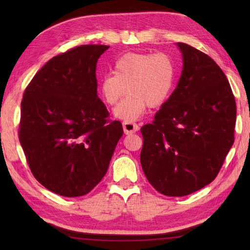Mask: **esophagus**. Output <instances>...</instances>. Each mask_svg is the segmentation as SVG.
Returning <instances> with one entry per match:
<instances>
[{
	"mask_svg": "<svg viewBox=\"0 0 250 250\" xmlns=\"http://www.w3.org/2000/svg\"><path fill=\"white\" fill-rule=\"evenodd\" d=\"M122 126H124V131L125 134H130V133H133V132L139 131L140 126L135 122H132V121H125L124 124H122Z\"/></svg>",
	"mask_w": 250,
	"mask_h": 250,
	"instance_id": "obj_1",
	"label": "esophagus"
}]
</instances>
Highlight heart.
I'll return each mask as SVG.
<instances>
[{
  "label": "heart",
  "instance_id": "1",
  "mask_svg": "<svg viewBox=\"0 0 250 250\" xmlns=\"http://www.w3.org/2000/svg\"><path fill=\"white\" fill-rule=\"evenodd\" d=\"M176 67L167 54L129 52L117 60L114 73H108L100 82L104 102L117 106L115 115L125 121H133L145 113L147 106L156 107L167 101L171 93Z\"/></svg>",
  "mask_w": 250,
  "mask_h": 250
}]
</instances>
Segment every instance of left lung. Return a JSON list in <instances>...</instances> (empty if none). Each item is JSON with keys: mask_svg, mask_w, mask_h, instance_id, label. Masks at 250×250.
I'll return each mask as SVG.
<instances>
[{"mask_svg": "<svg viewBox=\"0 0 250 250\" xmlns=\"http://www.w3.org/2000/svg\"><path fill=\"white\" fill-rule=\"evenodd\" d=\"M184 67L151 124L142 126L141 164L158 192L184 196L210 184L234 143L236 103L225 73L204 52L177 43Z\"/></svg>", "mask_w": 250, "mask_h": 250, "instance_id": "1", "label": "left lung"}]
</instances>
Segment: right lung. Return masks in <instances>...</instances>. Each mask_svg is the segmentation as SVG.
Returning a JSON list of instances; mask_svg holds the SVG:
<instances>
[{
    "label": "right lung",
    "mask_w": 250,
    "mask_h": 250,
    "mask_svg": "<svg viewBox=\"0 0 250 250\" xmlns=\"http://www.w3.org/2000/svg\"><path fill=\"white\" fill-rule=\"evenodd\" d=\"M109 46L82 45L52 58L25 88L18 136L33 176L59 195L89 193L124 133L98 98L95 70Z\"/></svg>",
    "instance_id": "right-lung-1"
}]
</instances>
